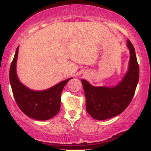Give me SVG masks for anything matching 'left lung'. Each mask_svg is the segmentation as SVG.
<instances>
[{
    "label": "left lung",
    "mask_w": 151,
    "mask_h": 151,
    "mask_svg": "<svg viewBox=\"0 0 151 151\" xmlns=\"http://www.w3.org/2000/svg\"><path fill=\"white\" fill-rule=\"evenodd\" d=\"M129 68L122 81L114 87L93 86L81 79L86 96V109L89 115L96 120H106L122 113L130 104L134 96L138 79V66L134 47L129 40Z\"/></svg>",
    "instance_id": "1"
}]
</instances>
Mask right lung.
Listing matches in <instances>:
<instances>
[{
	"mask_svg": "<svg viewBox=\"0 0 151 151\" xmlns=\"http://www.w3.org/2000/svg\"><path fill=\"white\" fill-rule=\"evenodd\" d=\"M18 47L10 67L9 79L17 104L27 116L39 121L52 119L60 111L61 93L70 79L62 81L50 89L35 91L27 89L18 80L16 74V61Z\"/></svg>",
	"mask_w": 151,
	"mask_h": 151,
	"instance_id": "obj_1",
	"label": "right lung"
}]
</instances>
